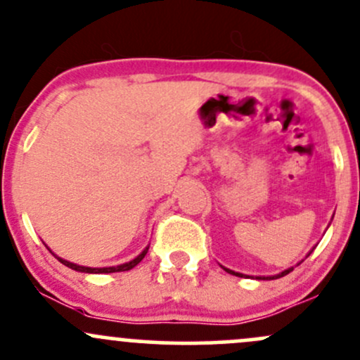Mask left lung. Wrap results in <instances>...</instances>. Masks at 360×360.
<instances>
[{"label": "left lung", "mask_w": 360, "mask_h": 360, "mask_svg": "<svg viewBox=\"0 0 360 360\" xmlns=\"http://www.w3.org/2000/svg\"><path fill=\"white\" fill-rule=\"evenodd\" d=\"M313 252V250H311ZM311 252H309V254H311ZM308 254V255H309ZM307 255V257H308ZM223 267V266H221ZM223 269H225L226 272H230V274H233V276H238V278H245V274H240V272H235V271H230V269H226V267H223ZM292 271V267H289V269H286V271H283L281 272V274H276V276H257V279H278V278H283V276H286V274H289V272Z\"/></svg>", "instance_id": "obj_1"}]
</instances>
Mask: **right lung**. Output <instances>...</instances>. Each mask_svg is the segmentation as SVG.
<instances>
[{
	"mask_svg": "<svg viewBox=\"0 0 360 360\" xmlns=\"http://www.w3.org/2000/svg\"><path fill=\"white\" fill-rule=\"evenodd\" d=\"M51 252H52V250H51ZM147 252H148V245H147L146 249H143L142 252H140V254H139L137 257H135L134 260H130V262H125V264H120V266H113V267H86V266H77V264L69 262V260H64V259L57 257V255L53 254V252H52V254L56 255V257H57V260H59V262L64 264V266L71 267V269H74V271L88 272V274H108V272H122V271H130V269H134V267L137 266V264L140 262V260H142L143 257H146Z\"/></svg>",
	"mask_w": 360,
	"mask_h": 360,
	"instance_id": "right-lung-1",
	"label": "right lung"
}]
</instances>
